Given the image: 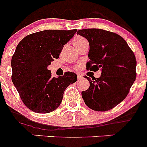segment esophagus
I'll use <instances>...</instances> for the list:
<instances>
[{
	"mask_svg": "<svg viewBox=\"0 0 147 147\" xmlns=\"http://www.w3.org/2000/svg\"><path fill=\"white\" fill-rule=\"evenodd\" d=\"M77 77L79 80H81V79H82L83 75L82 74H80V73H79V74H77Z\"/></svg>",
	"mask_w": 147,
	"mask_h": 147,
	"instance_id": "esophagus-1",
	"label": "esophagus"
}]
</instances>
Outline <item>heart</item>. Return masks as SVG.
Segmentation results:
<instances>
[{"mask_svg":"<svg viewBox=\"0 0 147 147\" xmlns=\"http://www.w3.org/2000/svg\"><path fill=\"white\" fill-rule=\"evenodd\" d=\"M85 42H88V40L85 38V37H80V36H78V37H75L74 40V43L75 46L76 48L78 46H80V45H82L83 43H85Z\"/></svg>","mask_w":147,"mask_h":147,"instance_id":"obj_1","label":"heart"}]
</instances>
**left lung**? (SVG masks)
<instances>
[{
    "label": "left lung",
    "mask_w": 147,
    "mask_h": 147,
    "mask_svg": "<svg viewBox=\"0 0 147 147\" xmlns=\"http://www.w3.org/2000/svg\"><path fill=\"white\" fill-rule=\"evenodd\" d=\"M88 40L90 61L87 70H101L99 78L87 76L90 87L82 92L85 105L96 111H107L123 101L136 78V59L124 39L114 32L98 28L79 30Z\"/></svg>",
    "instance_id": "left-lung-1"
}]
</instances>
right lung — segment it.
<instances>
[{"label":"right lung","mask_w":147,"mask_h":147,"mask_svg":"<svg viewBox=\"0 0 147 147\" xmlns=\"http://www.w3.org/2000/svg\"><path fill=\"white\" fill-rule=\"evenodd\" d=\"M76 31H41L27 35L17 46L11 62V80L23 104L33 112L49 113L55 110L66 88L77 80L75 73L67 71L55 78L48 69Z\"/></svg>","instance_id":"1"}]
</instances>
